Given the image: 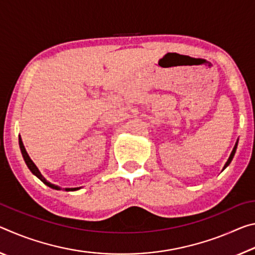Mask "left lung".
Segmentation results:
<instances>
[{
	"label": "left lung",
	"mask_w": 255,
	"mask_h": 255,
	"mask_svg": "<svg viewBox=\"0 0 255 255\" xmlns=\"http://www.w3.org/2000/svg\"><path fill=\"white\" fill-rule=\"evenodd\" d=\"M237 144H239V139L236 140V143H235V146H234V148H233V150H232V153H231V155H230V157H228V159H227V162L225 163V165H224V167H223V170H225L226 167L230 165L231 164V162H232V159H233V157H234V155H235V152H236V148H237Z\"/></svg>",
	"instance_id": "obj_1"
}]
</instances>
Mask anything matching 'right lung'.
<instances>
[{
	"label": "right lung",
	"mask_w": 255,
	"mask_h": 255,
	"mask_svg": "<svg viewBox=\"0 0 255 255\" xmlns=\"http://www.w3.org/2000/svg\"><path fill=\"white\" fill-rule=\"evenodd\" d=\"M19 145H20V149H21V154H22V157L24 159L25 164H27L28 169L31 171V173L33 175H36L37 178L41 181V182H44L47 185V187H49L51 189H55V190H62V188L58 187V185H55L53 183H50L49 181H47L44 178V176H42V174L40 173V171L38 170V167L36 166V164L32 162V159L30 158V156L28 155L27 150H25V148H24V145L22 143V139H21L20 136H19ZM80 189H81V187H79V188H65V191H76V190H80Z\"/></svg>",
	"instance_id": "1"
}]
</instances>
